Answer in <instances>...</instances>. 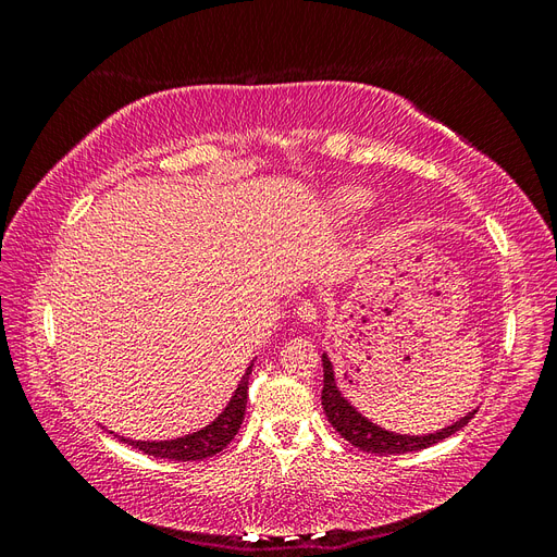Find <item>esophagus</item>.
I'll return each instance as SVG.
<instances>
[{
  "instance_id": "obj_1",
  "label": "esophagus",
  "mask_w": 557,
  "mask_h": 557,
  "mask_svg": "<svg viewBox=\"0 0 557 557\" xmlns=\"http://www.w3.org/2000/svg\"><path fill=\"white\" fill-rule=\"evenodd\" d=\"M295 313H297L301 323H315V320H318V305L311 299H305V301H299Z\"/></svg>"
}]
</instances>
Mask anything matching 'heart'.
<instances>
[{
    "instance_id": "1",
    "label": "heart",
    "mask_w": 557,
    "mask_h": 557,
    "mask_svg": "<svg viewBox=\"0 0 557 557\" xmlns=\"http://www.w3.org/2000/svg\"><path fill=\"white\" fill-rule=\"evenodd\" d=\"M374 205V197L360 188H346L336 195V209L344 215H360Z\"/></svg>"
}]
</instances>
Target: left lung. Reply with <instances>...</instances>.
<instances>
[{
	"instance_id": "left-lung-1",
	"label": "left lung",
	"mask_w": 557,
	"mask_h": 557,
	"mask_svg": "<svg viewBox=\"0 0 557 557\" xmlns=\"http://www.w3.org/2000/svg\"><path fill=\"white\" fill-rule=\"evenodd\" d=\"M320 399H323V409H325V416L332 423V428L339 432L348 444H352L360 450L379 453V455H397V453H411V450L430 448L434 444L444 442L446 436L462 430L476 413V409H474L471 413H467L465 418H460L458 423H453V425H448L440 432L423 434V436L387 432V430L374 425L372 420H367L362 413H358L356 409L350 407L348 399L339 393V387H336L334 369H332V362H330L325 352H323V393H320Z\"/></svg>"
}]
</instances>
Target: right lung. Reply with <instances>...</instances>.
<instances>
[{
    "label": "right lung",
    "mask_w": 557,
    "mask_h": 557,
    "mask_svg": "<svg viewBox=\"0 0 557 557\" xmlns=\"http://www.w3.org/2000/svg\"><path fill=\"white\" fill-rule=\"evenodd\" d=\"M250 372H252V362L246 369V374L242 376L230 404L211 425L201 428L193 434L178 436V440H170V442H134V440H125V436H121V442L129 444L132 448H139L146 455H153V458H166V460H178V462L213 458L215 453H221L234 440V434H237L242 428V420L246 413V401H248Z\"/></svg>",
    "instance_id": "obj_1"
}]
</instances>
